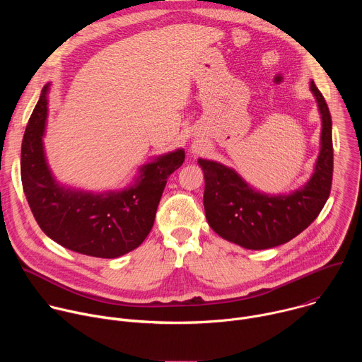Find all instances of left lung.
Masks as SVG:
<instances>
[{"label": "left lung", "instance_id": "8db88e82", "mask_svg": "<svg viewBox=\"0 0 362 362\" xmlns=\"http://www.w3.org/2000/svg\"><path fill=\"white\" fill-rule=\"evenodd\" d=\"M311 91L322 120L321 150L314 175L303 187L289 194L261 193L233 169L199 159L204 173V215L209 226L223 239L246 249H269L293 239L322 211L332 185V120L327 101L314 81Z\"/></svg>", "mask_w": 362, "mask_h": 362}]
</instances>
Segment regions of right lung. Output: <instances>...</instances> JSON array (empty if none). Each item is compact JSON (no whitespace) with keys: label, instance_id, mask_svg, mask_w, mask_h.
<instances>
[{"label":"right lung","instance_id":"add662e5","mask_svg":"<svg viewBox=\"0 0 362 362\" xmlns=\"http://www.w3.org/2000/svg\"><path fill=\"white\" fill-rule=\"evenodd\" d=\"M47 93L48 84L21 144L23 189L38 226L59 245L88 256L112 259L136 249L151 230L168 177L185 162V151L179 148L144 165L136 183L122 192L88 193L60 186L42 146Z\"/></svg>","mask_w":362,"mask_h":362}]
</instances>
